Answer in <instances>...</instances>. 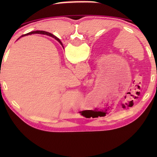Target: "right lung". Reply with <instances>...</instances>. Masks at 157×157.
<instances>
[{
	"label": "right lung",
	"instance_id": "right-lung-1",
	"mask_svg": "<svg viewBox=\"0 0 157 157\" xmlns=\"http://www.w3.org/2000/svg\"><path fill=\"white\" fill-rule=\"evenodd\" d=\"M33 33H41V34H46V35H48V36H51V37H53V38H54L55 39H56L58 41H59L60 44H61V40H60L59 38H58L57 37H56L55 36H53V34H51V33H48V32H46V31H32V32H30V33H26V34H25V35H23V36H21V37H23V36H27V35H31V34H33Z\"/></svg>",
	"mask_w": 157,
	"mask_h": 157
}]
</instances>
